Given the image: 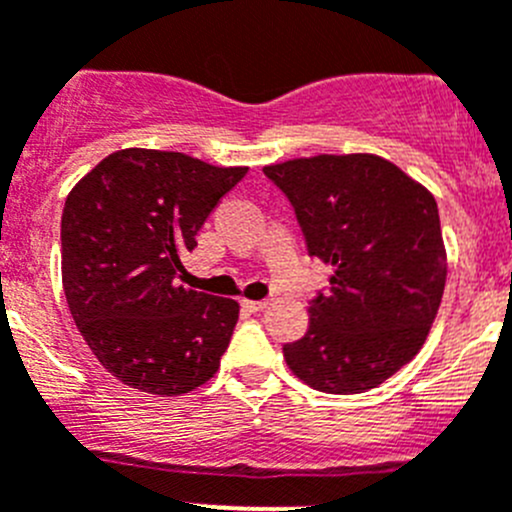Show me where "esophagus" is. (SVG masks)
I'll list each match as a JSON object with an SVG mask.
<instances>
[{
  "instance_id": "1",
  "label": "esophagus",
  "mask_w": 512,
  "mask_h": 512,
  "mask_svg": "<svg viewBox=\"0 0 512 512\" xmlns=\"http://www.w3.org/2000/svg\"><path fill=\"white\" fill-rule=\"evenodd\" d=\"M242 307H245V310H250V312H262L267 307V300H242Z\"/></svg>"
}]
</instances>
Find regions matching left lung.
<instances>
[{
    "instance_id": "8db88e82",
    "label": "left lung",
    "mask_w": 512,
    "mask_h": 512,
    "mask_svg": "<svg viewBox=\"0 0 512 512\" xmlns=\"http://www.w3.org/2000/svg\"><path fill=\"white\" fill-rule=\"evenodd\" d=\"M295 207L307 252L335 267L310 325L282 347L320 393L355 395L408 365L443 300L448 255L428 187L377 155H315L267 165Z\"/></svg>"
}]
</instances>
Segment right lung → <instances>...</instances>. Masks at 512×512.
<instances>
[{
  "label": "right lung",
  "instance_id": "obj_1",
  "mask_svg": "<svg viewBox=\"0 0 512 512\" xmlns=\"http://www.w3.org/2000/svg\"><path fill=\"white\" fill-rule=\"evenodd\" d=\"M247 167L182 152H112L67 195L62 285L99 365L150 395H185L220 370L240 305L182 287L180 255Z\"/></svg>",
  "mask_w": 512,
  "mask_h": 512
}]
</instances>
